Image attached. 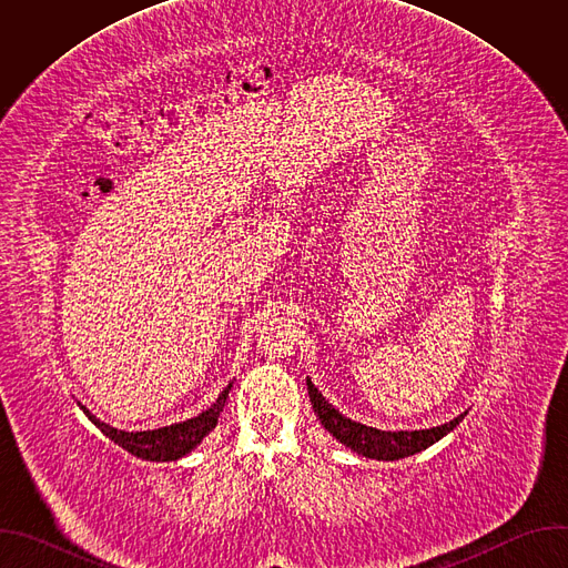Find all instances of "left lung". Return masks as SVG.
I'll list each match as a JSON object with an SVG mask.
<instances>
[{
  "label": "left lung",
  "instance_id": "1",
  "mask_svg": "<svg viewBox=\"0 0 568 568\" xmlns=\"http://www.w3.org/2000/svg\"><path fill=\"white\" fill-rule=\"evenodd\" d=\"M307 393H310L312 409H314L318 423L333 434V438H337L351 452L373 458V460H399V458L414 456V454L432 447L440 438H445L467 416V412H465L458 418H454L440 427H432V429L384 432V429H375V427H368V425H362V423H355V420L342 416L333 407V404L321 395V390L312 384L310 377H307Z\"/></svg>",
  "mask_w": 568,
  "mask_h": 568
}]
</instances>
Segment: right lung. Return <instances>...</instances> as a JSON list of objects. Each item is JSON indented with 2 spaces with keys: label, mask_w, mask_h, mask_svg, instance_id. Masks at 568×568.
<instances>
[{
  "label": "right lung",
  "mask_w": 568,
  "mask_h": 568,
  "mask_svg": "<svg viewBox=\"0 0 568 568\" xmlns=\"http://www.w3.org/2000/svg\"><path fill=\"white\" fill-rule=\"evenodd\" d=\"M231 386H233V382L217 395V399L211 404L206 412L197 414L195 418H189L184 423H175V425H169V427L148 429V432H123V429H116V427L99 420L80 402H78V407L83 409V414L90 418V423H94L103 432V436L114 440L119 447H123L132 456L143 458V460L164 463V460H178V458L191 454L215 429Z\"/></svg>",
  "instance_id": "right-lung-1"
}]
</instances>
